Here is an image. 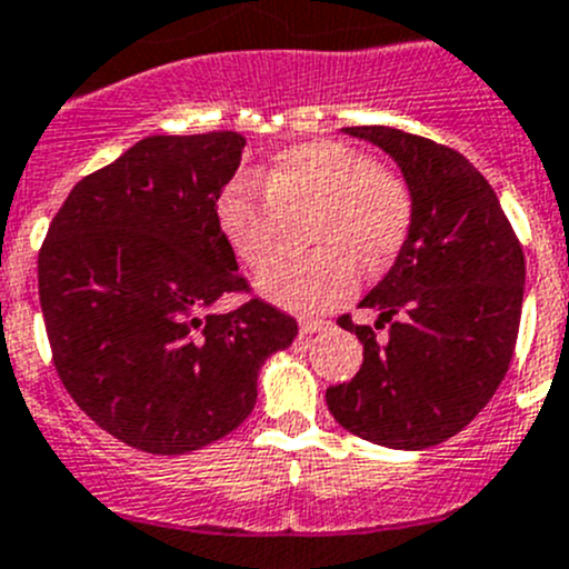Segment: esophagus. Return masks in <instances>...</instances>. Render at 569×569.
<instances>
[{
	"label": "esophagus",
	"mask_w": 569,
	"mask_h": 569,
	"mask_svg": "<svg viewBox=\"0 0 569 569\" xmlns=\"http://www.w3.org/2000/svg\"><path fill=\"white\" fill-rule=\"evenodd\" d=\"M330 327V321L325 319H299V330L301 336H312V332H321Z\"/></svg>",
	"instance_id": "obj_1"
}]
</instances>
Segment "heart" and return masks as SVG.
I'll list each match as a JSON object with an SVG mask.
<instances>
[{
  "label": "heart",
  "instance_id": "b5f03b06",
  "mask_svg": "<svg viewBox=\"0 0 569 569\" xmlns=\"http://www.w3.org/2000/svg\"><path fill=\"white\" fill-rule=\"evenodd\" d=\"M312 211L305 257L281 259L257 279L259 293L288 310H327L358 288V262L378 270L409 239L415 197L392 171L336 140L284 149L264 171V194L237 180L217 202L222 237L248 268L273 262L284 220Z\"/></svg>",
  "mask_w": 569,
  "mask_h": 569
}]
</instances>
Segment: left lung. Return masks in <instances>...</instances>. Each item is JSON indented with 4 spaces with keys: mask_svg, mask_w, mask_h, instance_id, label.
<instances>
[{
    "mask_svg": "<svg viewBox=\"0 0 569 569\" xmlns=\"http://www.w3.org/2000/svg\"><path fill=\"white\" fill-rule=\"evenodd\" d=\"M400 166L415 222L389 273L363 296L390 336L338 325L363 343V363L327 389L352 435L387 448H420L466 429L513 358L525 293V253L488 180L448 146L389 127H347Z\"/></svg>",
    "mask_w": 569,
    "mask_h": 569,
    "instance_id": "obj_1",
    "label": "left lung"
}]
</instances>
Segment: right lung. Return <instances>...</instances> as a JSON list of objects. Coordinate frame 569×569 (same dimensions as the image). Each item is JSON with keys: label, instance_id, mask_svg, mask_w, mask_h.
<instances>
[{"label": "right lung", "instance_id": "obj_1", "mask_svg": "<svg viewBox=\"0 0 569 569\" xmlns=\"http://www.w3.org/2000/svg\"><path fill=\"white\" fill-rule=\"evenodd\" d=\"M237 132L152 134L87 174L39 250V301L70 398L149 455H189L237 429L296 319L244 290L217 200L239 169Z\"/></svg>", "mask_w": 569, "mask_h": 569}]
</instances>
